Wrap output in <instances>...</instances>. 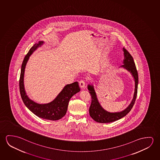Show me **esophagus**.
<instances>
[{
  "label": "esophagus",
  "mask_w": 160,
  "mask_h": 160,
  "mask_svg": "<svg viewBox=\"0 0 160 160\" xmlns=\"http://www.w3.org/2000/svg\"><path fill=\"white\" fill-rule=\"evenodd\" d=\"M79 85L80 86V88H81V89H84V88H85V81H83V80H81V81L79 82Z\"/></svg>",
  "instance_id": "obj_1"
}]
</instances>
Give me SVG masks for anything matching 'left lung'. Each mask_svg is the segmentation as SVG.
<instances>
[{"mask_svg": "<svg viewBox=\"0 0 160 160\" xmlns=\"http://www.w3.org/2000/svg\"><path fill=\"white\" fill-rule=\"evenodd\" d=\"M122 49L124 55V58L122 61L123 65H121L120 68L125 69L129 72H130L131 75L135 81V89L132 99L130 103L123 110L115 112H108L106 110H105L99 102L93 83H90L88 84V89L89 90V92L91 94L92 98L91 106L89 108V113L91 118L97 122L110 123L115 121L120 120V118L125 116L130 111L132 106H133V104L135 103L138 93V71L136 70L135 64L133 61L132 57L124 48H123Z\"/></svg>", "mask_w": 160, "mask_h": 160, "instance_id": "8db88e82", "label": "left lung"}]
</instances>
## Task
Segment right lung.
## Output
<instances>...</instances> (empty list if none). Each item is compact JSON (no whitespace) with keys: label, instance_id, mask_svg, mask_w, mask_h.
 I'll return each instance as SVG.
<instances>
[{"label":"right lung","instance_id":"add662e5","mask_svg":"<svg viewBox=\"0 0 160 160\" xmlns=\"http://www.w3.org/2000/svg\"><path fill=\"white\" fill-rule=\"evenodd\" d=\"M44 44V41H39L38 43L35 44L24 58L22 65L20 76V92L25 105L35 115L45 120H58L65 115L69 100L75 94L80 92V88L79 82L77 81L72 84H67L57 97L49 103H37L28 97L25 90L24 82L25 67L31 55Z\"/></svg>","mask_w":160,"mask_h":160}]
</instances>
